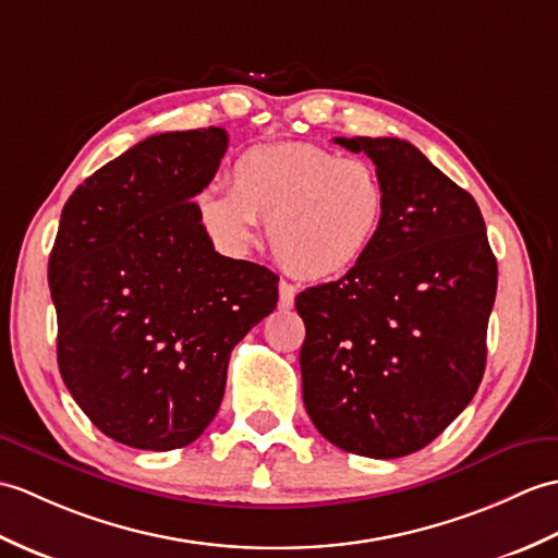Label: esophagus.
<instances>
[{
	"instance_id": "esophagus-1",
	"label": "esophagus",
	"mask_w": 558,
	"mask_h": 558,
	"mask_svg": "<svg viewBox=\"0 0 558 558\" xmlns=\"http://www.w3.org/2000/svg\"><path fill=\"white\" fill-rule=\"evenodd\" d=\"M293 299H295V289L289 281H281L279 283V307L289 311V307H293Z\"/></svg>"
}]
</instances>
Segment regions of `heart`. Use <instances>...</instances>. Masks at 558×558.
<instances>
[{"label": "heart", "instance_id": "obj_1", "mask_svg": "<svg viewBox=\"0 0 558 558\" xmlns=\"http://www.w3.org/2000/svg\"><path fill=\"white\" fill-rule=\"evenodd\" d=\"M229 181L231 191L205 185L193 197L207 236L221 251L241 253L263 219L281 267L307 281L351 271L387 213V189L373 165L313 143L247 147Z\"/></svg>", "mask_w": 558, "mask_h": 558}]
</instances>
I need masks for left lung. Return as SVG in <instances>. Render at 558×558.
<instances>
[{"label": "left lung", "instance_id": "1", "mask_svg": "<svg viewBox=\"0 0 558 558\" xmlns=\"http://www.w3.org/2000/svg\"><path fill=\"white\" fill-rule=\"evenodd\" d=\"M373 159L387 213L339 281L295 295L303 403L319 435L367 458L420 451L473 399L497 259L475 197L399 138H333Z\"/></svg>", "mask_w": 558, "mask_h": 558}]
</instances>
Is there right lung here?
Instances as JSON below:
<instances>
[{"label": "right lung", "mask_w": 558, "mask_h": 558, "mask_svg": "<svg viewBox=\"0 0 558 558\" xmlns=\"http://www.w3.org/2000/svg\"><path fill=\"white\" fill-rule=\"evenodd\" d=\"M229 135H150L85 179L49 255L61 379L90 423L145 451L189 447L219 411L229 355L277 307L279 277L219 255L193 197Z\"/></svg>", "instance_id": "obj_1"}]
</instances>
